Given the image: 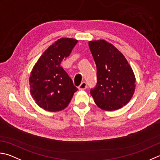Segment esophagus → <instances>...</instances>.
Wrapping results in <instances>:
<instances>
[{"mask_svg":"<svg viewBox=\"0 0 160 160\" xmlns=\"http://www.w3.org/2000/svg\"><path fill=\"white\" fill-rule=\"evenodd\" d=\"M86 88H87V83L85 82H82L80 84L79 87H78V89H79L80 90H84Z\"/></svg>","mask_w":160,"mask_h":160,"instance_id":"34e87169","label":"esophagus"}]
</instances>
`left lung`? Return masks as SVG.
I'll return each instance as SVG.
<instances>
[{
	"label": "left lung",
	"instance_id": "8db88e82",
	"mask_svg": "<svg viewBox=\"0 0 160 160\" xmlns=\"http://www.w3.org/2000/svg\"><path fill=\"white\" fill-rule=\"evenodd\" d=\"M97 68V84L91 95L99 108L114 111L123 108L135 91V76L124 55L106 41L89 42Z\"/></svg>",
	"mask_w": 160,
	"mask_h": 160
}]
</instances>
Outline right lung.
Listing matches in <instances>:
<instances>
[{"label":"right lung","instance_id":"1","mask_svg":"<svg viewBox=\"0 0 160 160\" xmlns=\"http://www.w3.org/2000/svg\"><path fill=\"white\" fill-rule=\"evenodd\" d=\"M78 43L71 38H61L47 48L31 71L30 93L41 108L59 112L69 104L78 90L67 72L61 67Z\"/></svg>","mask_w":160,"mask_h":160}]
</instances>
